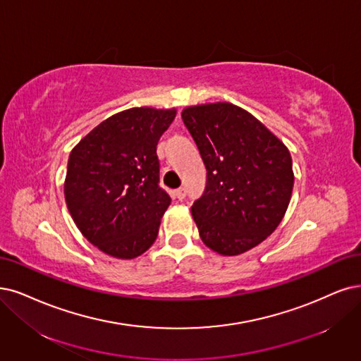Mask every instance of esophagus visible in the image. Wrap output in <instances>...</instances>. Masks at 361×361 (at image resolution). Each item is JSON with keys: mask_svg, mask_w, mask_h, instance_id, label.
<instances>
[{"mask_svg": "<svg viewBox=\"0 0 361 361\" xmlns=\"http://www.w3.org/2000/svg\"><path fill=\"white\" fill-rule=\"evenodd\" d=\"M173 197H177L178 201H183V199L185 197V189L184 188H180L177 190H173Z\"/></svg>", "mask_w": 361, "mask_h": 361, "instance_id": "obj_1", "label": "esophagus"}]
</instances>
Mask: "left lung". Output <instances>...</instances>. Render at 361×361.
Here are the masks:
<instances>
[{
	"label": "left lung",
	"mask_w": 361,
	"mask_h": 361,
	"mask_svg": "<svg viewBox=\"0 0 361 361\" xmlns=\"http://www.w3.org/2000/svg\"><path fill=\"white\" fill-rule=\"evenodd\" d=\"M181 117L207 168L205 190L192 207L199 236L219 255H243L286 214L295 183L290 152L229 102L188 106Z\"/></svg>",
	"instance_id": "left-lung-1"
}]
</instances>
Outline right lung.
I'll return each instance as SVG.
<instances>
[{
	"label": "right lung",
	"instance_id": "add662e5",
	"mask_svg": "<svg viewBox=\"0 0 361 361\" xmlns=\"http://www.w3.org/2000/svg\"><path fill=\"white\" fill-rule=\"evenodd\" d=\"M176 114L150 106L120 111L73 149L66 207L78 231L105 255L133 259L156 241L171 204L159 185L156 147Z\"/></svg>",
	"mask_w": 361,
	"mask_h": 361
}]
</instances>
